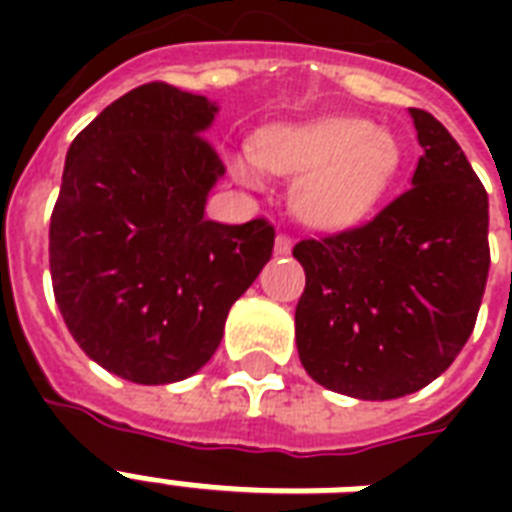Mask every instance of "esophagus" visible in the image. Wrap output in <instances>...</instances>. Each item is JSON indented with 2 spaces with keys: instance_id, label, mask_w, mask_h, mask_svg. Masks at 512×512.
Listing matches in <instances>:
<instances>
[{
  "instance_id": "esophagus-1",
  "label": "esophagus",
  "mask_w": 512,
  "mask_h": 512,
  "mask_svg": "<svg viewBox=\"0 0 512 512\" xmlns=\"http://www.w3.org/2000/svg\"><path fill=\"white\" fill-rule=\"evenodd\" d=\"M273 252H276V257L289 255V252H292V239L284 236V233H279V236H276V244H273Z\"/></svg>"
}]
</instances>
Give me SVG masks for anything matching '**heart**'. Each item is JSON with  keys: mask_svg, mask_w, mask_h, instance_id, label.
<instances>
[{"mask_svg": "<svg viewBox=\"0 0 512 512\" xmlns=\"http://www.w3.org/2000/svg\"><path fill=\"white\" fill-rule=\"evenodd\" d=\"M398 164L396 138L358 116L271 124L249 140V154L231 159L236 177L249 185L260 183V170L297 175L292 209L319 231L361 223L380 204Z\"/></svg>", "mask_w": 512, "mask_h": 512, "instance_id": "b5f03b06", "label": "heart"}]
</instances>
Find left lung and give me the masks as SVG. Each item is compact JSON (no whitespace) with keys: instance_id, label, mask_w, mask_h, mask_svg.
<instances>
[{"instance_id":"left-lung-1","label":"left lung","mask_w":512,"mask_h":512,"mask_svg":"<svg viewBox=\"0 0 512 512\" xmlns=\"http://www.w3.org/2000/svg\"><path fill=\"white\" fill-rule=\"evenodd\" d=\"M412 188L361 228L300 241L297 353L324 388L390 401L449 369L476 327L489 276V196L436 116L409 108Z\"/></svg>"}]
</instances>
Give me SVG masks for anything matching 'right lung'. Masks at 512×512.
I'll list each match as a JSON object with an SVG mask.
<instances>
[{"label":"right lung","instance_id":"1","mask_svg":"<svg viewBox=\"0 0 512 512\" xmlns=\"http://www.w3.org/2000/svg\"><path fill=\"white\" fill-rule=\"evenodd\" d=\"M217 103L151 82L103 108L66 154L50 220V276L68 332L122 380L191 377L271 260L273 228L204 217L225 175L201 138Z\"/></svg>","mask_w":512,"mask_h":512}]
</instances>
